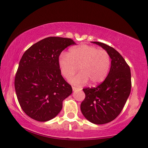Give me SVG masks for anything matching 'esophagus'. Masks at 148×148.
<instances>
[{
  "label": "esophagus",
  "instance_id": "1",
  "mask_svg": "<svg viewBox=\"0 0 148 148\" xmlns=\"http://www.w3.org/2000/svg\"><path fill=\"white\" fill-rule=\"evenodd\" d=\"M72 89L73 91H75V90H81V88H79V87H72Z\"/></svg>",
  "mask_w": 148,
  "mask_h": 148
}]
</instances>
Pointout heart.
<instances>
[{"label":"heart","mask_w":148,"mask_h":148,"mask_svg":"<svg viewBox=\"0 0 148 148\" xmlns=\"http://www.w3.org/2000/svg\"><path fill=\"white\" fill-rule=\"evenodd\" d=\"M59 66L62 75L67 79L72 77L79 69L81 73L70 80L73 84L83 85L88 80L92 84H97L108 75L111 58L104 49L81 45L70 49L68 54H61Z\"/></svg>","instance_id":"heart-1"}]
</instances>
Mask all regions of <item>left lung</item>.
Segmentation results:
<instances>
[{
  "label": "left lung",
  "mask_w": 148,
  "mask_h": 148,
  "mask_svg": "<svg viewBox=\"0 0 148 148\" xmlns=\"http://www.w3.org/2000/svg\"><path fill=\"white\" fill-rule=\"evenodd\" d=\"M93 42L109 53L111 65L104 81L95 87L83 89L85 97L81 103V110L91 123L104 124L114 120L123 110L131 92V71L115 49L103 42Z\"/></svg>",
  "instance_id": "1"
}]
</instances>
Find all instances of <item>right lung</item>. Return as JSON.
<instances>
[{
  "label": "right lung",
  "instance_id": "add662e5",
  "mask_svg": "<svg viewBox=\"0 0 148 148\" xmlns=\"http://www.w3.org/2000/svg\"><path fill=\"white\" fill-rule=\"evenodd\" d=\"M71 38L49 37L36 42L22 56L14 79V87L21 108L38 121L56 117L63 101L72 87L61 75L59 57L62 51L75 45Z\"/></svg>",
  "mask_w": 148,
  "mask_h": 148
}]
</instances>
